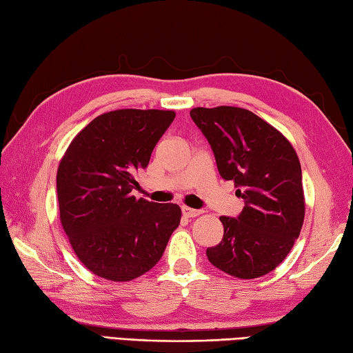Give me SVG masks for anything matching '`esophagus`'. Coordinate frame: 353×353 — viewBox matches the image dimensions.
Masks as SVG:
<instances>
[{
  "instance_id": "obj_1",
  "label": "esophagus",
  "mask_w": 353,
  "mask_h": 353,
  "mask_svg": "<svg viewBox=\"0 0 353 353\" xmlns=\"http://www.w3.org/2000/svg\"><path fill=\"white\" fill-rule=\"evenodd\" d=\"M181 211H183V215H184V217H189V219L199 217V215L201 214V211H196V209L188 208V206H183V208H181Z\"/></svg>"
}]
</instances>
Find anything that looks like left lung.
<instances>
[{"mask_svg":"<svg viewBox=\"0 0 353 353\" xmlns=\"http://www.w3.org/2000/svg\"><path fill=\"white\" fill-rule=\"evenodd\" d=\"M220 176L234 181L245 208L220 217L223 239L206 250L214 267L240 279L273 271L299 237L305 215L299 158L285 136L250 110L194 108Z\"/></svg>","mask_w":353,"mask_h":353,"instance_id":"1","label":"left lung"}]
</instances>
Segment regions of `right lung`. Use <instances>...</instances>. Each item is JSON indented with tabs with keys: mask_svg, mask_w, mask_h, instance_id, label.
<instances>
[{
	"mask_svg": "<svg viewBox=\"0 0 353 353\" xmlns=\"http://www.w3.org/2000/svg\"><path fill=\"white\" fill-rule=\"evenodd\" d=\"M175 111L116 110L97 116L68 147L57 170L61 226L79 261L96 276L127 282L163 256L181 220L173 203L136 200L145 169Z\"/></svg>",
	"mask_w": 353,
	"mask_h": 353,
	"instance_id": "obj_1",
	"label": "right lung"
}]
</instances>
